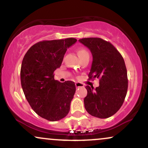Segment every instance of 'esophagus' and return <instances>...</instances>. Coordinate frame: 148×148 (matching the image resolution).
<instances>
[{
    "label": "esophagus",
    "mask_w": 148,
    "mask_h": 148,
    "mask_svg": "<svg viewBox=\"0 0 148 148\" xmlns=\"http://www.w3.org/2000/svg\"><path fill=\"white\" fill-rule=\"evenodd\" d=\"M75 86L76 88H81V87H84V85L83 84H81V83H79V82H76L75 84Z\"/></svg>",
    "instance_id": "obj_1"
}]
</instances>
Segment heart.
<instances>
[{
    "instance_id": "b5f03b06",
    "label": "heart",
    "mask_w": 148,
    "mask_h": 148,
    "mask_svg": "<svg viewBox=\"0 0 148 148\" xmlns=\"http://www.w3.org/2000/svg\"><path fill=\"white\" fill-rule=\"evenodd\" d=\"M86 54H88V51L85 49H79L78 50V55L79 56V57H82L83 56L86 55Z\"/></svg>"
}]
</instances>
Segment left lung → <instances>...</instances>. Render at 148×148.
I'll list each match as a JSON object with an SVG mask.
<instances>
[{
  "instance_id": "8db88e82",
  "label": "left lung",
  "mask_w": 148,
  "mask_h": 148,
  "mask_svg": "<svg viewBox=\"0 0 148 148\" xmlns=\"http://www.w3.org/2000/svg\"><path fill=\"white\" fill-rule=\"evenodd\" d=\"M90 50L93 60L88 79L97 78L99 86L94 89L87 86L85 108L89 114L99 118L114 115L122 106L128 88L125 60L115 47L98 37L80 39Z\"/></svg>"
}]
</instances>
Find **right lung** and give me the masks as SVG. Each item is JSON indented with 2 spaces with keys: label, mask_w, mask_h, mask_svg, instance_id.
Segmentation results:
<instances>
[{
  "label": "right lung",
  "mask_w": 148,
  "mask_h": 148,
  "mask_svg": "<svg viewBox=\"0 0 148 148\" xmlns=\"http://www.w3.org/2000/svg\"><path fill=\"white\" fill-rule=\"evenodd\" d=\"M75 38L44 40L32 46L25 54L21 67V83L25 98L37 115L58 121L68 114L76 91L75 84L54 79L67 48Z\"/></svg>",
  "instance_id": "right-lung-1"
}]
</instances>
